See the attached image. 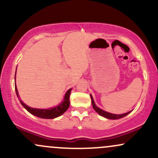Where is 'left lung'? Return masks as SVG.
<instances>
[{
	"label": "left lung",
	"instance_id": "1",
	"mask_svg": "<svg viewBox=\"0 0 158 158\" xmlns=\"http://www.w3.org/2000/svg\"><path fill=\"white\" fill-rule=\"evenodd\" d=\"M90 99H91L92 106H93L94 109L96 111H97V113L99 114V115H101V116H102V117H106V118H107V119H120V118H122V117H124L125 116L128 115V114H129L130 112H131V111L127 112V113L123 114H114L108 113V112H106V111H105V110L100 109V108H99L97 106H96L95 102H94V99H93V97H92L91 95H90Z\"/></svg>",
	"mask_w": 158,
	"mask_h": 158
}]
</instances>
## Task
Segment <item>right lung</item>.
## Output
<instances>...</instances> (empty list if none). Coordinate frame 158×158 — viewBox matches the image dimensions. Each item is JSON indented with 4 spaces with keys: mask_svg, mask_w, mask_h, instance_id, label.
<instances>
[{
    "mask_svg": "<svg viewBox=\"0 0 158 158\" xmlns=\"http://www.w3.org/2000/svg\"><path fill=\"white\" fill-rule=\"evenodd\" d=\"M15 88L16 94H17L18 97H19L16 85H15ZM71 90L72 89H70L67 91V93L65 94L64 99H63V101L61 102L60 105H59V106L56 107H54V108H50V109H38V108H32L27 106V105H25L21 100L20 101V102H21V104L22 105L23 108H24L27 111H29L30 114L36 116V117L43 119H53L61 116V114H64V112L68 110L69 106H70V94Z\"/></svg>",
    "mask_w": 158,
    "mask_h": 158,
    "instance_id": "right-lung-1",
    "label": "right lung"
}]
</instances>
